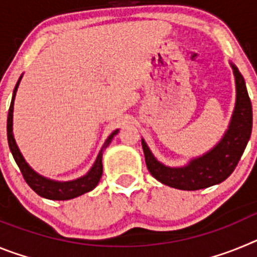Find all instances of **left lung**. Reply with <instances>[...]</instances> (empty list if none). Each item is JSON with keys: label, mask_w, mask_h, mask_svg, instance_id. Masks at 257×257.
I'll list each match as a JSON object with an SVG mask.
<instances>
[{"label": "left lung", "mask_w": 257, "mask_h": 257, "mask_svg": "<svg viewBox=\"0 0 257 257\" xmlns=\"http://www.w3.org/2000/svg\"><path fill=\"white\" fill-rule=\"evenodd\" d=\"M235 77V106L228 130L207 153L193 158L183 167H169L157 160L142 139L145 163L153 178L165 185L181 190H198L220 184L230 176L243 154L252 131V105L243 76L231 64Z\"/></svg>", "instance_id": "1"}]
</instances>
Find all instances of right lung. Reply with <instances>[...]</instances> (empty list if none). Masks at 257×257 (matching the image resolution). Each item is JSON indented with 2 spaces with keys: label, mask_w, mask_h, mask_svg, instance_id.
Returning <instances> with one entry per match:
<instances>
[{
  "label": "right lung",
  "mask_w": 257,
  "mask_h": 257,
  "mask_svg": "<svg viewBox=\"0 0 257 257\" xmlns=\"http://www.w3.org/2000/svg\"><path fill=\"white\" fill-rule=\"evenodd\" d=\"M23 76H20L19 81L17 82V86L14 88L13 92V99H11L10 109H9V115H8V142L9 147H10V151L13 153L14 160L17 162V165L19 166L20 171L23 174V178L27 181L29 187L37 193L38 196L44 197L47 199H54V201H65V199H72L76 198L78 196H82L85 193L90 192V190L94 189L96 187L99 181H100L101 175H103V163H101V158H103V149L106 148L109 145V143L112 142L113 136L117 135L118 131H113L109 138L106 139L105 144L101 148L100 153L97 156L96 161L92 165V167L90 169V171L85 175V176H81V178L76 179V180L70 181H56L51 180V179H47L42 175L37 174L35 170L32 169L31 166L26 162L24 157L20 153L19 148H18L17 142L14 139L13 134V112H14V100H15V95H17L18 87H19L20 79Z\"/></svg>",
  "instance_id": "1"
}]
</instances>
